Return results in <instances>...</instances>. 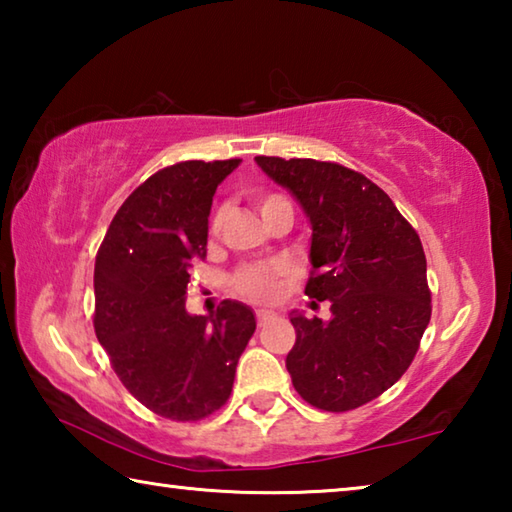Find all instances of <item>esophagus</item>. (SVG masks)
I'll list each match as a JSON object with an SVG mask.
<instances>
[{"label":"esophagus","mask_w":512,"mask_h":512,"mask_svg":"<svg viewBox=\"0 0 512 512\" xmlns=\"http://www.w3.org/2000/svg\"><path fill=\"white\" fill-rule=\"evenodd\" d=\"M257 325L259 327H262V325H266L268 323V320H271V318H275V314H273V311H268V309H257Z\"/></svg>","instance_id":"1"}]
</instances>
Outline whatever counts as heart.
<instances>
[{
  "mask_svg": "<svg viewBox=\"0 0 512 512\" xmlns=\"http://www.w3.org/2000/svg\"><path fill=\"white\" fill-rule=\"evenodd\" d=\"M287 203L282 196L268 194V196H257L255 205L259 212H266L268 207ZM223 214L219 212L212 219V232L221 228ZM284 273L282 264H253V266H244L241 271L235 275V289L250 300H273L277 293H280V277Z\"/></svg>",
  "mask_w": 512,
  "mask_h": 512,
  "instance_id": "b5f03b06",
  "label": "heart"
}]
</instances>
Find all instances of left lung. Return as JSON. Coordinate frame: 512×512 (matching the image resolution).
Here are the masks:
<instances>
[{
	"mask_svg": "<svg viewBox=\"0 0 512 512\" xmlns=\"http://www.w3.org/2000/svg\"><path fill=\"white\" fill-rule=\"evenodd\" d=\"M255 162L307 214L314 271L305 293L332 305L329 320L291 311L293 386L316 409H357L404 375L429 325L427 259L418 232L384 189L348 167L266 155Z\"/></svg>",
	"mask_w": 512,
	"mask_h": 512,
	"instance_id": "left-lung-1",
	"label": "left lung"
}]
</instances>
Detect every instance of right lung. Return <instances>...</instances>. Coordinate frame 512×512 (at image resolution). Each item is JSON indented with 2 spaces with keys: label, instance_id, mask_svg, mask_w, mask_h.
I'll use <instances>...</instances> for the list:
<instances>
[{
  "label": "right lung",
  "instance_id": "right-lung-1",
  "mask_svg": "<svg viewBox=\"0 0 512 512\" xmlns=\"http://www.w3.org/2000/svg\"><path fill=\"white\" fill-rule=\"evenodd\" d=\"M241 160H187L126 198L94 262V332L121 384L146 409L201 420L228 402L255 332L244 302L187 314L189 268L205 257L212 196Z\"/></svg>",
  "mask_w": 512,
  "mask_h": 512
}]
</instances>
